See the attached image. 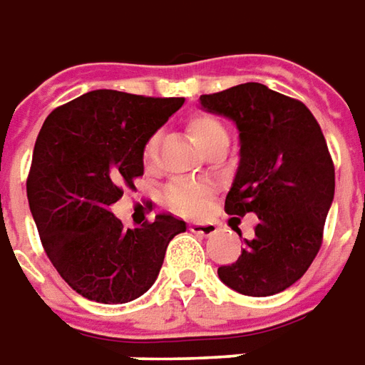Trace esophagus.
Listing matches in <instances>:
<instances>
[{"label": "esophagus", "mask_w": 365, "mask_h": 365, "mask_svg": "<svg viewBox=\"0 0 365 365\" xmlns=\"http://www.w3.org/2000/svg\"><path fill=\"white\" fill-rule=\"evenodd\" d=\"M188 230L192 234H198V236H212V234H216V224H212V222H190Z\"/></svg>", "instance_id": "esophagus-1"}]
</instances>
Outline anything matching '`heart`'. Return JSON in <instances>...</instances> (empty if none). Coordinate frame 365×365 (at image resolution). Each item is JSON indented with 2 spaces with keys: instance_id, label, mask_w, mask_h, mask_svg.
<instances>
[{
  "instance_id": "b5f03b06",
  "label": "heart",
  "mask_w": 365,
  "mask_h": 365,
  "mask_svg": "<svg viewBox=\"0 0 365 365\" xmlns=\"http://www.w3.org/2000/svg\"><path fill=\"white\" fill-rule=\"evenodd\" d=\"M187 131L190 139L202 149L204 153L218 143H228V131L222 125V121L212 115H206V113L192 115L187 123ZM157 143H159V135L149 137V141L145 143L143 161L147 165H151L157 157ZM210 187L206 182L177 178L165 188L163 198L170 210L178 212V214H198L204 210V206L210 198Z\"/></svg>"
}]
</instances>
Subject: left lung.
<instances>
[{
	"label": "left lung",
	"mask_w": 365,
	"mask_h": 365,
	"mask_svg": "<svg viewBox=\"0 0 365 365\" xmlns=\"http://www.w3.org/2000/svg\"><path fill=\"white\" fill-rule=\"evenodd\" d=\"M204 110L222 113L240 131V165L224 210L257 214L255 236L218 277L237 293L269 297L304 275L317 257L334 198V163L319 121L307 106L247 82L200 96Z\"/></svg>",
	"instance_id": "left-lung-1"
}]
</instances>
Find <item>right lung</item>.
I'll return each mask as SVG.
<instances>
[{"instance_id":"obj_1","label":"right lung","mask_w":365,"mask_h":365,"mask_svg":"<svg viewBox=\"0 0 365 365\" xmlns=\"http://www.w3.org/2000/svg\"><path fill=\"white\" fill-rule=\"evenodd\" d=\"M185 98L94 90L56 108L38 131L27 198L41 244L82 297L120 304L159 275L167 245L187 224L169 212L125 228L110 208L143 175L149 137Z\"/></svg>"}]
</instances>
